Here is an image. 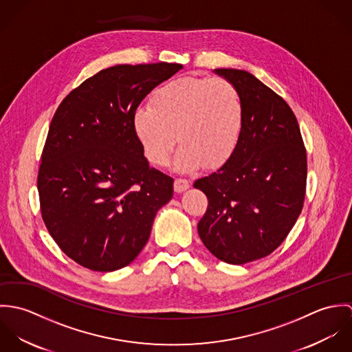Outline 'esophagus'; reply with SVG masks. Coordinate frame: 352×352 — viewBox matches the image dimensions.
Returning a JSON list of instances; mask_svg holds the SVG:
<instances>
[{
  "mask_svg": "<svg viewBox=\"0 0 352 352\" xmlns=\"http://www.w3.org/2000/svg\"><path fill=\"white\" fill-rule=\"evenodd\" d=\"M173 188L176 192H184L190 188V182L186 179H176L173 183Z\"/></svg>",
  "mask_w": 352,
  "mask_h": 352,
  "instance_id": "obj_1",
  "label": "esophagus"
}]
</instances>
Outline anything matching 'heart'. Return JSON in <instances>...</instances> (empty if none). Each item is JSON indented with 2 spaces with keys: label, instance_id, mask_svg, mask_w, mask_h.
<instances>
[{
  "label": "heart",
  "instance_id": "heart-1",
  "mask_svg": "<svg viewBox=\"0 0 352 352\" xmlns=\"http://www.w3.org/2000/svg\"><path fill=\"white\" fill-rule=\"evenodd\" d=\"M244 108L236 85L222 77L184 76L160 87L151 107L134 113V130L145 155L165 165L177 142L175 168L192 172L201 165L217 169L236 151Z\"/></svg>",
  "mask_w": 352,
  "mask_h": 352
}]
</instances>
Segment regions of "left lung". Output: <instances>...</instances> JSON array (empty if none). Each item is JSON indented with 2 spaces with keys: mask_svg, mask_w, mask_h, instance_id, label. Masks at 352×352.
Listing matches in <instances>:
<instances>
[{
  "mask_svg": "<svg viewBox=\"0 0 352 352\" xmlns=\"http://www.w3.org/2000/svg\"><path fill=\"white\" fill-rule=\"evenodd\" d=\"M214 72L236 85L244 116L229 161L194 183L208 199L198 233L217 258L245 264L275 251L296 225L306 151L297 118L279 95L245 70Z\"/></svg>",
  "mask_w": 352,
  "mask_h": 352,
  "instance_id": "left-lung-1",
  "label": "left lung"
}]
</instances>
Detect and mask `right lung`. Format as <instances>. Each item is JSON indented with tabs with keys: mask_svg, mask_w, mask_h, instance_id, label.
I'll use <instances>...</instances> for the list:
<instances>
[{
	"mask_svg": "<svg viewBox=\"0 0 352 352\" xmlns=\"http://www.w3.org/2000/svg\"><path fill=\"white\" fill-rule=\"evenodd\" d=\"M182 69L112 66L55 111L38 175L41 210L54 241L80 265L100 272L129 265L172 199L173 179L151 168L133 119L146 95Z\"/></svg>",
	"mask_w": 352,
	"mask_h": 352,
	"instance_id": "right-lung-1",
	"label": "right lung"
}]
</instances>
